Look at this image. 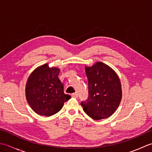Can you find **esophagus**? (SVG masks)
<instances>
[{"instance_id":"34e87169","label":"esophagus","mask_w":152,"mask_h":152,"mask_svg":"<svg viewBox=\"0 0 152 152\" xmlns=\"http://www.w3.org/2000/svg\"><path fill=\"white\" fill-rule=\"evenodd\" d=\"M71 96H72V98L76 99L77 97H78V94H77L76 93H72V95H71Z\"/></svg>"}]
</instances>
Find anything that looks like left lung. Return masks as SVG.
Returning a JSON list of instances; mask_svg holds the SVG:
<instances>
[{"instance_id":"left-lung-1","label":"left lung","mask_w":152,"mask_h":152,"mask_svg":"<svg viewBox=\"0 0 152 152\" xmlns=\"http://www.w3.org/2000/svg\"><path fill=\"white\" fill-rule=\"evenodd\" d=\"M89 96L82 102L83 111L95 120L107 118L115 112L122 98L121 82L117 73L107 64L96 62L85 66Z\"/></svg>"}]
</instances>
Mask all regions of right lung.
I'll return each instance as SVG.
<instances>
[{
	"instance_id": "obj_1",
	"label": "right lung",
	"mask_w": 152,
	"mask_h": 152,
	"mask_svg": "<svg viewBox=\"0 0 152 152\" xmlns=\"http://www.w3.org/2000/svg\"><path fill=\"white\" fill-rule=\"evenodd\" d=\"M59 72V68H50L46 63L35 69L28 76L25 96L28 104L37 114H56L71 98L64 93L63 85L58 78Z\"/></svg>"
}]
</instances>
